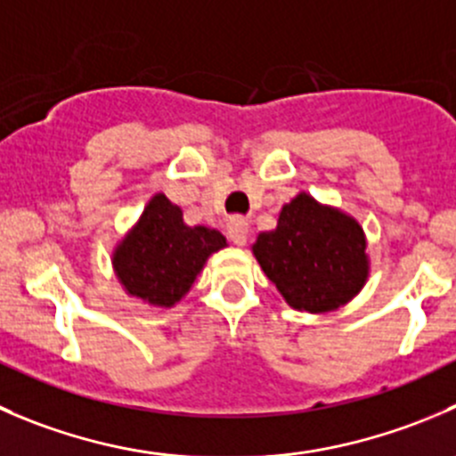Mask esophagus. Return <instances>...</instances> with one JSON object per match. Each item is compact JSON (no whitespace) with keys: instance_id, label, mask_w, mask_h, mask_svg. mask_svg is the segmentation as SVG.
Returning <instances> with one entry per match:
<instances>
[{"instance_id":"34e87169","label":"esophagus","mask_w":456,"mask_h":456,"mask_svg":"<svg viewBox=\"0 0 456 456\" xmlns=\"http://www.w3.org/2000/svg\"><path fill=\"white\" fill-rule=\"evenodd\" d=\"M229 238L236 245H245L247 242V220L245 218H232L229 220Z\"/></svg>"}]
</instances>
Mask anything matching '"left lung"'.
I'll return each instance as SVG.
<instances>
[{"label": "left lung", "instance_id": "obj_1", "mask_svg": "<svg viewBox=\"0 0 456 456\" xmlns=\"http://www.w3.org/2000/svg\"><path fill=\"white\" fill-rule=\"evenodd\" d=\"M365 233L354 218L298 193L278 224L254 242V256L294 309L322 314L350 303L368 281Z\"/></svg>", "mask_w": 456, "mask_h": 456}]
</instances>
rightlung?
<instances>
[{"mask_svg": "<svg viewBox=\"0 0 456 456\" xmlns=\"http://www.w3.org/2000/svg\"><path fill=\"white\" fill-rule=\"evenodd\" d=\"M227 245L209 227H187L165 193L151 198L129 236L118 245L113 267L122 287L156 307L178 303L214 251Z\"/></svg>", "mask_w": 456, "mask_h": 456, "instance_id": "obj_1", "label": "right lung"}]
</instances>
